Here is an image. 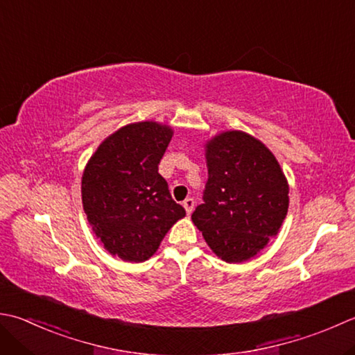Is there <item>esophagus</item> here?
I'll use <instances>...</instances> for the list:
<instances>
[{"label":"esophagus","instance_id":"esophagus-1","mask_svg":"<svg viewBox=\"0 0 355 355\" xmlns=\"http://www.w3.org/2000/svg\"><path fill=\"white\" fill-rule=\"evenodd\" d=\"M183 206H184V209H186V212L187 214H192V211H193V207H196V200L193 198H186L184 201H183Z\"/></svg>","mask_w":355,"mask_h":355}]
</instances>
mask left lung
Listing matches in <instances>:
<instances>
[{"instance_id":"left-lung-1","label":"left lung","mask_w":355,"mask_h":355,"mask_svg":"<svg viewBox=\"0 0 355 355\" xmlns=\"http://www.w3.org/2000/svg\"><path fill=\"white\" fill-rule=\"evenodd\" d=\"M206 163L209 175L193 225L221 260H249L275 237L286 217L284 173L265 144L240 130L207 143Z\"/></svg>"}]
</instances>
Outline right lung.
I'll return each instance as SVG.
<instances>
[{
  "mask_svg": "<svg viewBox=\"0 0 355 355\" xmlns=\"http://www.w3.org/2000/svg\"><path fill=\"white\" fill-rule=\"evenodd\" d=\"M172 129L128 124L106 138L83 173L81 197L92 231L112 255L140 263L155 254L184 207L158 173Z\"/></svg>",
  "mask_w": 355,
  "mask_h": 355,
  "instance_id": "add662e5",
  "label": "right lung"
}]
</instances>
